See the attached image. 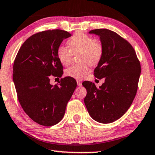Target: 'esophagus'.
<instances>
[{
  "label": "esophagus",
  "mask_w": 155,
  "mask_h": 155,
  "mask_svg": "<svg viewBox=\"0 0 155 155\" xmlns=\"http://www.w3.org/2000/svg\"><path fill=\"white\" fill-rule=\"evenodd\" d=\"M77 84H78V86H82V82H81V81L77 80Z\"/></svg>",
  "instance_id": "esophagus-1"
}]
</instances>
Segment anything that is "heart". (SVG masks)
Wrapping results in <instances>:
<instances>
[{
	"instance_id": "heart-1",
	"label": "heart",
	"mask_w": 155,
	"mask_h": 155,
	"mask_svg": "<svg viewBox=\"0 0 155 155\" xmlns=\"http://www.w3.org/2000/svg\"><path fill=\"white\" fill-rule=\"evenodd\" d=\"M69 48L60 45L56 49V57L63 65H68L71 61L73 54L79 52L78 61L65 70L68 77L81 80L89 72V64L94 66L99 63L104 55V45L99 39H93L82 32H77L67 41Z\"/></svg>"
}]
</instances>
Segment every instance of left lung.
I'll list each match as a JSON object with an SVG mask.
<instances>
[{
	"label": "left lung",
	"mask_w": 155,
	"mask_h": 155,
	"mask_svg": "<svg viewBox=\"0 0 155 155\" xmlns=\"http://www.w3.org/2000/svg\"><path fill=\"white\" fill-rule=\"evenodd\" d=\"M104 45L101 61L94 70L97 78H104L99 88L85 81L84 103L89 114L101 123H110L123 116L137 93L141 65L132 45L116 32L105 28L92 30Z\"/></svg>",
	"instance_id": "1"
}]
</instances>
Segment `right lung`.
<instances>
[{"mask_svg": "<svg viewBox=\"0 0 155 155\" xmlns=\"http://www.w3.org/2000/svg\"><path fill=\"white\" fill-rule=\"evenodd\" d=\"M71 36L59 29L37 32L24 41L15 58L13 80L18 101L26 114L41 125L53 126L62 120L77 86L70 77L61 78L54 86L50 84L51 75L61 78L63 73L56 49Z\"/></svg>", "mask_w": 155, "mask_h": 155, "instance_id": "1", "label": "right lung"}]
</instances>
